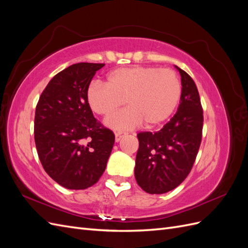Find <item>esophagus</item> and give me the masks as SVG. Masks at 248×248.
<instances>
[{
  "label": "esophagus",
  "instance_id": "esophagus-1",
  "mask_svg": "<svg viewBox=\"0 0 248 248\" xmlns=\"http://www.w3.org/2000/svg\"><path fill=\"white\" fill-rule=\"evenodd\" d=\"M126 132H116L115 133V140H116V141L118 142V141H120L121 140V139L124 137V136H126Z\"/></svg>",
  "mask_w": 248,
  "mask_h": 248
}]
</instances>
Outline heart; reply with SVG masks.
<instances>
[{
    "instance_id": "b5f03b06",
    "label": "heart",
    "mask_w": 248,
    "mask_h": 248,
    "mask_svg": "<svg viewBox=\"0 0 248 248\" xmlns=\"http://www.w3.org/2000/svg\"><path fill=\"white\" fill-rule=\"evenodd\" d=\"M106 86L92 82L87 89V102L95 114L108 117L121 108H128L107 119L114 130L140 125L154 127L168 120L178 106L181 82L170 69L133 66L111 71Z\"/></svg>"
}]
</instances>
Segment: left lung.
I'll return each instance as SVG.
<instances>
[{
  "label": "left lung",
  "mask_w": 248,
  "mask_h": 248,
  "mask_svg": "<svg viewBox=\"0 0 248 248\" xmlns=\"http://www.w3.org/2000/svg\"><path fill=\"white\" fill-rule=\"evenodd\" d=\"M182 93L176 114L159 131L138 134L134 176L142 190L161 194L175 189L190 172L202 140V108L198 88L184 70Z\"/></svg>",
  "instance_id": "8db88e82"
}]
</instances>
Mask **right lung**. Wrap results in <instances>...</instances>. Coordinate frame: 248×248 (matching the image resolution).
<instances>
[{"label": "right lung", "instance_id": "1", "mask_svg": "<svg viewBox=\"0 0 248 248\" xmlns=\"http://www.w3.org/2000/svg\"><path fill=\"white\" fill-rule=\"evenodd\" d=\"M104 64L78 63L59 72L37 103L34 134L47 175L67 189L91 187L106 170L115 134L94 118L87 89Z\"/></svg>", "mask_w": 248, "mask_h": 248}]
</instances>
